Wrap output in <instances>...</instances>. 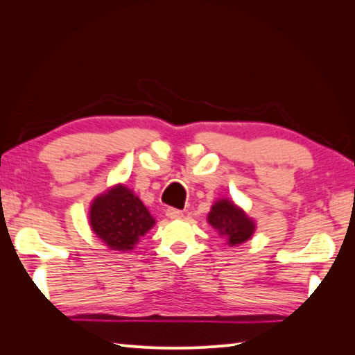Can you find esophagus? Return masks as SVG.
<instances>
[{
    "mask_svg": "<svg viewBox=\"0 0 355 355\" xmlns=\"http://www.w3.org/2000/svg\"><path fill=\"white\" fill-rule=\"evenodd\" d=\"M166 214L167 216L170 218V219H179V218H182V210H179V209H175V207H168L167 210H166Z\"/></svg>",
    "mask_w": 355,
    "mask_h": 355,
    "instance_id": "esophagus-1",
    "label": "esophagus"
}]
</instances>
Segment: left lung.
Listing matches in <instances>:
<instances>
[{
  "label": "left lung",
  "instance_id": "1",
  "mask_svg": "<svg viewBox=\"0 0 355 355\" xmlns=\"http://www.w3.org/2000/svg\"><path fill=\"white\" fill-rule=\"evenodd\" d=\"M209 223L220 235H227L228 244H241L252 237L254 223L247 214L228 200H219L209 213Z\"/></svg>",
  "mask_w": 355,
  "mask_h": 355
}]
</instances>
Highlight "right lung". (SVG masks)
I'll use <instances>...</instances> for the list:
<instances>
[{
    "mask_svg": "<svg viewBox=\"0 0 355 355\" xmlns=\"http://www.w3.org/2000/svg\"><path fill=\"white\" fill-rule=\"evenodd\" d=\"M154 223L144 202L123 185L96 198L90 207L92 230L112 250H132Z\"/></svg>",
    "mask_w": 355,
    "mask_h": 355,
    "instance_id": "obj_1",
    "label": "right lung"
}]
</instances>
